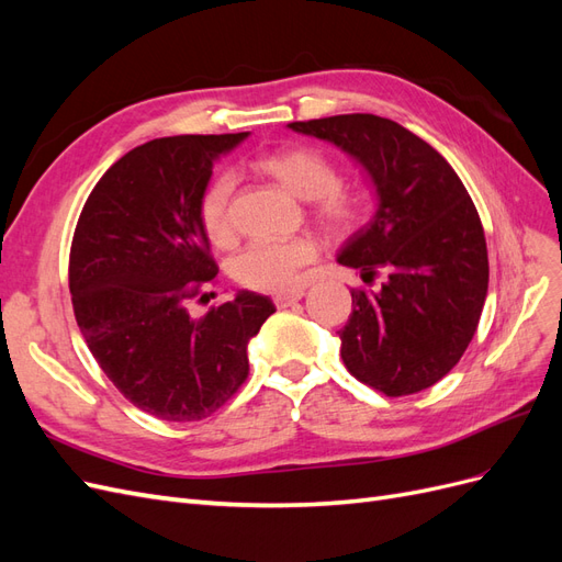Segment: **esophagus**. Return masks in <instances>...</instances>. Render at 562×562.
<instances>
[{
    "mask_svg": "<svg viewBox=\"0 0 562 562\" xmlns=\"http://www.w3.org/2000/svg\"><path fill=\"white\" fill-rule=\"evenodd\" d=\"M304 297V291H293V293H281V295H274V304L279 310L283 307H291V304H295L297 300Z\"/></svg>",
    "mask_w": 562,
    "mask_h": 562,
    "instance_id": "1",
    "label": "esophagus"
}]
</instances>
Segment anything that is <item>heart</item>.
Wrapping results in <instances>:
<instances>
[{
    "label": "heart",
    "instance_id": "b5f03b06",
    "mask_svg": "<svg viewBox=\"0 0 562 562\" xmlns=\"http://www.w3.org/2000/svg\"><path fill=\"white\" fill-rule=\"evenodd\" d=\"M260 168L277 178L285 190L300 199H310L316 215L335 232H347L363 215L361 201L339 190L337 166L312 147H291L260 159ZM234 192V176L229 171L215 173L199 194V225L209 241L223 246L229 241V199ZM318 258V248L310 236L293 239H258L234 255L232 277L246 288L262 293H288L302 283L304 269Z\"/></svg>",
    "mask_w": 562,
    "mask_h": 562
}]
</instances>
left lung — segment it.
Listing matches in <instances>:
<instances>
[{"instance_id":"left-lung-1","label":"left lung","mask_w":562,"mask_h":562,"mask_svg":"<svg viewBox=\"0 0 562 562\" xmlns=\"http://www.w3.org/2000/svg\"><path fill=\"white\" fill-rule=\"evenodd\" d=\"M328 140L363 166L378 194L370 223L337 262L378 291L353 288L339 330L351 375L386 396L429 389L459 363L487 295V246L479 211L452 166L391 119L337 114L288 124Z\"/></svg>"}]
</instances>
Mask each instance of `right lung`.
Instances as JSON below:
<instances>
[{
    "label": "right lung",
    "mask_w": 562,
    "mask_h": 562,
    "mask_svg": "<svg viewBox=\"0 0 562 562\" xmlns=\"http://www.w3.org/2000/svg\"><path fill=\"white\" fill-rule=\"evenodd\" d=\"M248 133L173 135L131 149L83 203L70 248L77 326L135 407L166 422L220 411L248 378V342L277 312L250 291L194 318L187 302L215 279L199 194L220 155Z\"/></svg>",
    "instance_id": "1"
}]
</instances>
